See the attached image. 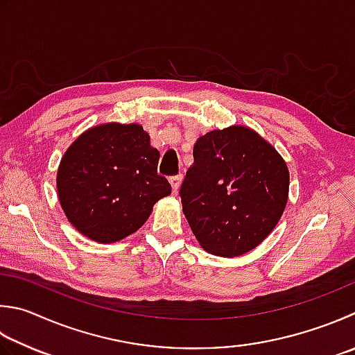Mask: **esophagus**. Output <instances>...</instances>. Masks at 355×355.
Wrapping results in <instances>:
<instances>
[{"label": "esophagus", "mask_w": 355, "mask_h": 355, "mask_svg": "<svg viewBox=\"0 0 355 355\" xmlns=\"http://www.w3.org/2000/svg\"><path fill=\"white\" fill-rule=\"evenodd\" d=\"M180 180H182V176L180 175H176V176H171L170 178V184H171V187H173V193H178V190H179V187H180Z\"/></svg>", "instance_id": "obj_1"}]
</instances>
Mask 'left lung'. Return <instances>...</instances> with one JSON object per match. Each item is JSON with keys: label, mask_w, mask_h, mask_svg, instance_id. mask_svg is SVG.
Returning a JSON list of instances; mask_svg holds the SVG:
<instances>
[{"label": "left lung", "mask_w": 355, "mask_h": 355, "mask_svg": "<svg viewBox=\"0 0 355 355\" xmlns=\"http://www.w3.org/2000/svg\"><path fill=\"white\" fill-rule=\"evenodd\" d=\"M179 196L207 252L239 257L263 243L282 218L289 171L270 144L245 126L215 130L193 146Z\"/></svg>", "instance_id": "8db88e82"}]
</instances>
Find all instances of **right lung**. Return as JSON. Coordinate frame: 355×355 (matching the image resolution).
I'll use <instances>...</instances> for the list:
<instances>
[{
	"instance_id": "add662e5",
	"label": "right lung",
	"mask_w": 355,
	"mask_h": 355,
	"mask_svg": "<svg viewBox=\"0 0 355 355\" xmlns=\"http://www.w3.org/2000/svg\"><path fill=\"white\" fill-rule=\"evenodd\" d=\"M140 125L108 123L83 132L60 164L57 189L69 223L97 243L135 233L171 185Z\"/></svg>"
}]
</instances>
